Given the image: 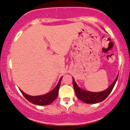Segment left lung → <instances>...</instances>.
Here are the masks:
<instances>
[{
	"instance_id": "left-lung-1",
	"label": "left lung",
	"mask_w": 130,
	"mask_h": 130,
	"mask_svg": "<svg viewBox=\"0 0 130 130\" xmlns=\"http://www.w3.org/2000/svg\"><path fill=\"white\" fill-rule=\"evenodd\" d=\"M118 76L117 77L115 81L113 82L112 84L108 89L100 92H91L82 90L78 87L73 78H72V84H73L75 93L78 99L87 104H96V103L102 102L108 97L115 86L116 82L118 79Z\"/></svg>"
}]
</instances>
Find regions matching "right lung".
<instances>
[{"mask_svg":"<svg viewBox=\"0 0 130 130\" xmlns=\"http://www.w3.org/2000/svg\"><path fill=\"white\" fill-rule=\"evenodd\" d=\"M61 79H62V77H61L56 87L54 88L52 91L50 92V93H46V94L43 95L31 96L28 94H26V93H25L21 90L20 92L23 94V95L24 96L25 98L27 100H28L30 102L32 103V104L38 105H50L58 97V91H59L60 84H61Z\"/></svg>","mask_w":130,"mask_h":130,"instance_id":"add662e5","label":"right lung"}]
</instances>
